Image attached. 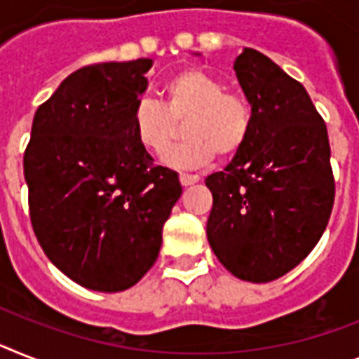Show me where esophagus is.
Returning <instances> with one entry per match:
<instances>
[{
  "label": "esophagus",
  "mask_w": 359,
  "mask_h": 359,
  "mask_svg": "<svg viewBox=\"0 0 359 359\" xmlns=\"http://www.w3.org/2000/svg\"><path fill=\"white\" fill-rule=\"evenodd\" d=\"M200 177L198 176H192V174H180V182H182L183 187H189V185H194Z\"/></svg>",
  "instance_id": "1"
}]
</instances>
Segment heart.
Here are the masks:
<instances>
[{"mask_svg":"<svg viewBox=\"0 0 359 359\" xmlns=\"http://www.w3.org/2000/svg\"><path fill=\"white\" fill-rule=\"evenodd\" d=\"M163 102L141 99L133 108V133L139 144L163 158L183 121V141L168 154L177 168H196L218 154L229 159L242 150L253 130V108L244 93L226 90L218 76L185 67L163 84Z\"/></svg>","mask_w":359,"mask_h":359,"instance_id":"heart-1","label":"heart"}]
</instances>
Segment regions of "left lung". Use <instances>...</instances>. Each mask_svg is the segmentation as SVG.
Listing matches in <instances>:
<instances>
[{
    "label": "left lung",
    "instance_id": "obj_1",
    "mask_svg": "<svg viewBox=\"0 0 359 359\" xmlns=\"http://www.w3.org/2000/svg\"><path fill=\"white\" fill-rule=\"evenodd\" d=\"M253 108L245 147L205 180L207 238L227 271L269 283L304 260L327 229L336 182L327 124L301 82L245 47L235 60Z\"/></svg>",
    "mask_w": 359,
    "mask_h": 359
}]
</instances>
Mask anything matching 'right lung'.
Returning a JSON list of instances; mask_svg holds the SVG:
<instances>
[{
	"label": "right lung",
	"mask_w": 359,
	"mask_h": 359,
	"mask_svg": "<svg viewBox=\"0 0 359 359\" xmlns=\"http://www.w3.org/2000/svg\"><path fill=\"white\" fill-rule=\"evenodd\" d=\"M150 58L71 73L34 114L23 154L29 216L62 273L95 292H123L158 260L182 185L133 133Z\"/></svg>",
	"instance_id": "1"
}]
</instances>
